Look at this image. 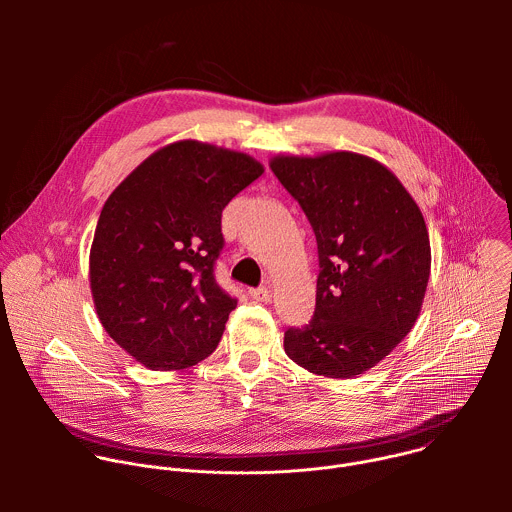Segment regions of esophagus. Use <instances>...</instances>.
<instances>
[{
    "instance_id": "1",
    "label": "esophagus",
    "mask_w": 512,
    "mask_h": 512,
    "mask_svg": "<svg viewBox=\"0 0 512 512\" xmlns=\"http://www.w3.org/2000/svg\"><path fill=\"white\" fill-rule=\"evenodd\" d=\"M251 298L257 300V302H269L271 300V291L267 287H257V289H251L249 291Z\"/></svg>"
}]
</instances>
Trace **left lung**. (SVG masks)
Listing matches in <instances>:
<instances>
[{
    "label": "left lung",
    "mask_w": 512,
    "mask_h": 512,
    "mask_svg": "<svg viewBox=\"0 0 512 512\" xmlns=\"http://www.w3.org/2000/svg\"><path fill=\"white\" fill-rule=\"evenodd\" d=\"M271 172L314 229L316 312L283 336L302 369L352 379L379 364L413 328L431 271L423 214L399 178L354 152L273 156Z\"/></svg>",
    "instance_id": "8db88e82"
}]
</instances>
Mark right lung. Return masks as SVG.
I'll return each instance as SVG.
<instances>
[{
  "label": "right lung",
  "mask_w": 512,
  "mask_h": 512,
  "mask_svg": "<svg viewBox=\"0 0 512 512\" xmlns=\"http://www.w3.org/2000/svg\"><path fill=\"white\" fill-rule=\"evenodd\" d=\"M263 166L180 139L145 158L107 198L89 281L107 334L145 369L180 371L214 352L237 300L216 285L225 206Z\"/></svg>",
  "instance_id": "right-lung-1"
}]
</instances>
